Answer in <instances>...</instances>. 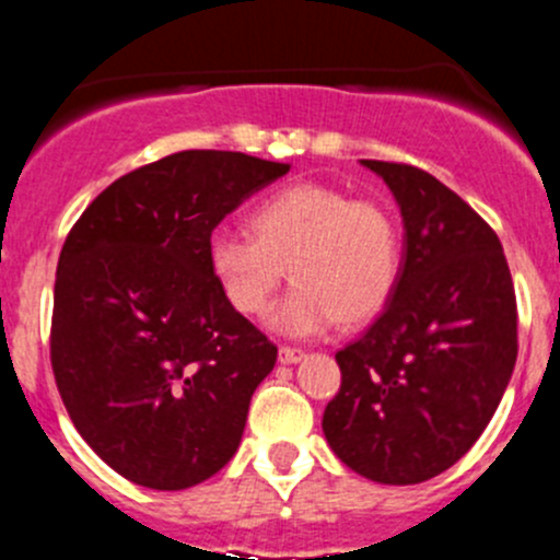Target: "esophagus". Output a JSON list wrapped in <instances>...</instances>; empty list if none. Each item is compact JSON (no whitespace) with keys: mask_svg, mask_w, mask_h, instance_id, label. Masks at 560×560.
<instances>
[{"mask_svg":"<svg viewBox=\"0 0 560 560\" xmlns=\"http://www.w3.org/2000/svg\"><path fill=\"white\" fill-rule=\"evenodd\" d=\"M303 358H306V352H303V349H295V347H281L279 349V363L281 365H295V363H301Z\"/></svg>","mask_w":560,"mask_h":560,"instance_id":"esophagus-1","label":"esophagus"}]
</instances>
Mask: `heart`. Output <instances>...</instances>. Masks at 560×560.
<instances>
[{
    "mask_svg": "<svg viewBox=\"0 0 560 560\" xmlns=\"http://www.w3.org/2000/svg\"><path fill=\"white\" fill-rule=\"evenodd\" d=\"M252 228H219L208 238V265L235 312H262L287 265L298 284L268 312L287 336H316L338 319L358 325L393 295L400 235L380 200L306 180L265 197Z\"/></svg>",
    "mask_w": 560,
    "mask_h": 560,
    "instance_id": "1",
    "label": "heart"
}]
</instances>
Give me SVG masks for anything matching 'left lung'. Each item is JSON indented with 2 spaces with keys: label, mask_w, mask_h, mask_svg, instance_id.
Segmentation results:
<instances>
[{
  "label": "left lung",
  "mask_w": 560,
  "mask_h": 560,
  "mask_svg": "<svg viewBox=\"0 0 560 560\" xmlns=\"http://www.w3.org/2000/svg\"><path fill=\"white\" fill-rule=\"evenodd\" d=\"M404 217V262L380 319L336 354L322 417L360 477L417 485L474 447L517 360V303L499 235L431 173L363 160Z\"/></svg>",
  "instance_id": "left-lung-1"
}]
</instances>
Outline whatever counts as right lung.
<instances>
[{
	"instance_id": "obj_1",
	"label": "right lung",
	"mask_w": 560,
	"mask_h": 560,
	"mask_svg": "<svg viewBox=\"0 0 560 560\" xmlns=\"http://www.w3.org/2000/svg\"><path fill=\"white\" fill-rule=\"evenodd\" d=\"M287 173L241 151H178L113 180L67 235L56 387L89 447L129 482L191 488L238 450L276 347L230 306L208 238Z\"/></svg>"
}]
</instances>
